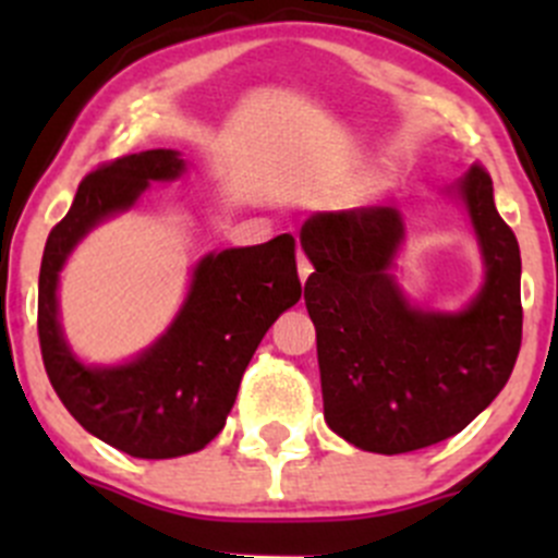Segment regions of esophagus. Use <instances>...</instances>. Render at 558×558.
<instances>
[{
  "mask_svg": "<svg viewBox=\"0 0 558 558\" xmlns=\"http://www.w3.org/2000/svg\"><path fill=\"white\" fill-rule=\"evenodd\" d=\"M296 269H300V280L305 283V280L311 278V272H313V264H311V258H307L302 251H300V256H296Z\"/></svg>",
  "mask_w": 558,
  "mask_h": 558,
  "instance_id": "1",
  "label": "esophagus"
}]
</instances>
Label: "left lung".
Returning <instances> with one entry per match:
<instances>
[{
	"label": "left lung",
	"mask_w": 558,
	"mask_h": 558,
	"mask_svg": "<svg viewBox=\"0 0 558 558\" xmlns=\"http://www.w3.org/2000/svg\"><path fill=\"white\" fill-rule=\"evenodd\" d=\"M486 258V286L456 315L415 311L388 275L393 207L315 213L302 247L315 272L305 305L318 342L324 418L351 446L410 453L459 435L494 402L521 351V251L481 165L461 180Z\"/></svg>",
	"instance_id": "1"
}]
</instances>
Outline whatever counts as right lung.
I'll list each match as a JSON object with an SVG mask.
<instances>
[{"label":"right lung","instance_id":"add662e5","mask_svg":"<svg viewBox=\"0 0 558 558\" xmlns=\"http://www.w3.org/2000/svg\"><path fill=\"white\" fill-rule=\"evenodd\" d=\"M180 170L183 159L165 148L99 165L50 229L39 267L37 335L50 386L83 429L137 459L205 448L227 424L262 337L302 296L291 234L229 247L202 258L183 311L143 356L123 367H86L72 356L59 329V269L88 229L132 207L150 180H172Z\"/></svg>","mask_w":558,"mask_h":558}]
</instances>
